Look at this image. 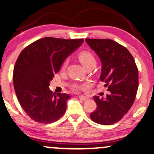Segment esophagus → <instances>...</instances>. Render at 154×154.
I'll return each mask as SVG.
<instances>
[{
    "label": "esophagus",
    "instance_id": "obj_1",
    "mask_svg": "<svg viewBox=\"0 0 154 154\" xmlns=\"http://www.w3.org/2000/svg\"><path fill=\"white\" fill-rule=\"evenodd\" d=\"M79 99H80V100H86L87 99H88V97H86V96H84V95H80V96H79Z\"/></svg>",
    "mask_w": 154,
    "mask_h": 154
}]
</instances>
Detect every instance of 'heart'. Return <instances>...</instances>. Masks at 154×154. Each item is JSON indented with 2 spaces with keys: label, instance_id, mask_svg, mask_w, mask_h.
<instances>
[{
  "label": "heart",
  "instance_id": "b5f03b06",
  "mask_svg": "<svg viewBox=\"0 0 154 154\" xmlns=\"http://www.w3.org/2000/svg\"><path fill=\"white\" fill-rule=\"evenodd\" d=\"M78 58L80 61V62L82 63V64L85 66V68L89 65H91V64H96V61L95 57H93V55L91 53L88 52V51H82V52L79 53L78 55ZM68 64V60L66 59L64 62L62 64V68L64 69L66 68V66H67ZM86 88V85H75L73 87V90L75 91L81 90V89Z\"/></svg>",
  "mask_w": 154,
  "mask_h": 154
}]
</instances>
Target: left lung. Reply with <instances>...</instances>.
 I'll return each mask as SVG.
<instances>
[{"instance_id": "obj_1", "label": "left lung", "mask_w": 154, "mask_h": 154, "mask_svg": "<svg viewBox=\"0 0 154 154\" xmlns=\"http://www.w3.org/2000/svg\"><path fill=\"white\" fill-rule=\"evenodd\" d=\"M85 41L100 59V79L110 92L105 98L94 96L97 109L90 115V118L100 125H112L119 121L134 103L138 88V68L128 50L115 41Z\"/></svg>"}]
</instances>
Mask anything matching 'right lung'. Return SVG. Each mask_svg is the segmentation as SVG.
<instances>
[{"label":"right lung","mask_w":154,"mask_h":154,"mask_svg":"<svg viewBox=\"0 0 154 154\" xmlns=\"http://www.w3.org/2000/svg\"><path fill=\"white\" fill-rule=\"evenodd\" d=\"M84 39L45 37L33 42L18 56L14 66V90L23 110L34 121L51 123L65 112L68 94L57 95L50 81L64 60L82 45Z\"/></svg>","instance_id":"right-lung-1"}]
</instances>
